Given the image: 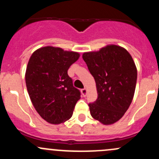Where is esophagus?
<instances>
[{"label": "esophagus", "instance_id": "1", "mask_svg": "<svg viewBox=\"0 0 159 159\" xmlns=\"http://www.w3.org/2000/svg\"><path fill=\"white\" fill-rule=\"evenodd\" d=\"M81 94H82V95L84 96V97H85L86 95H87V92H88V91H87V89H81Z\"/></svg>", "mask_w": 159, "mask_h": 159}]
</instances>
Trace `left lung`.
<instances>
[{
    "mask_svg": "<svg viewBox=\"0 0 159 159\" xmlns=\"http://www.w3.org/2000/svg\"><path fill=\"white\" fill-rule=\"evenodd\" d=\"M94 78L98 98L89 105L91 115L103 125H112L122 118L132 102L137 68L129 51L110 44L82 55Z\"/></svg>",
    "mask_w": 159,
    "mask_h": 159,
    "instance_id": "8db88e82",
    "label": "left lung"
}]
</instances>
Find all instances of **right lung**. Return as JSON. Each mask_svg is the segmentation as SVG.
<instances>
[{
    "label": "right lung",
    "mask_w": 159,
    "mask_h": 159,
    "mask_svg": "<svg viewBox=\"0 0 159 159\" xmlns=\"http://www.w3.org/2000/svg\"><path fill=\"white\" fill-rule=\"evenodd\" d=\"M79 53L46 46L30 56L25 81L30 101L40 116L53 125L70 119L81 93L73 86L68 70Z\"/></svg>",
    "instance_id": "obj_1"
}]
</instances>
